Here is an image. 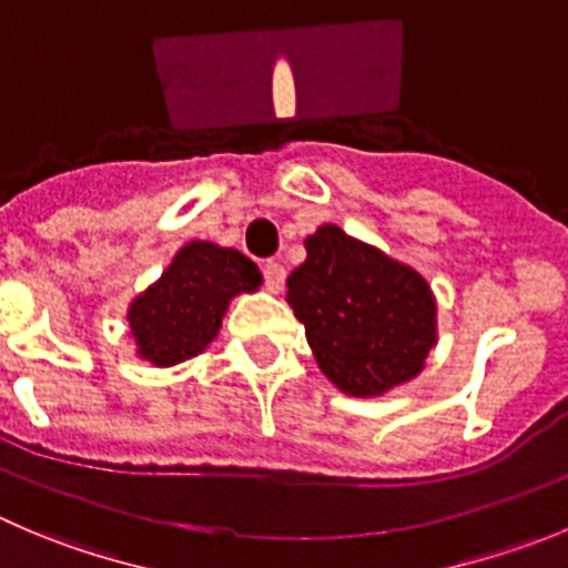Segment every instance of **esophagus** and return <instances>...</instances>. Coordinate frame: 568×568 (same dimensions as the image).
<instances>
[{
	"mask_svg": "<svg viewBox=\"0 0 568 568\" xmlns=\"http://www.w3.org/2000/svg\"><path fill=\"white\" fill-rule=\"evenodd\" d=\"M262 275H264V287H267L270 293H278V290L284 287L287 270H284V264H278V262H264Z\"/></svg>",
	"mask_w": 568,
	"mask_h": 568,
	"instance_id": "esophagus-1",
	"label": "esophagus"
}]
</instances>
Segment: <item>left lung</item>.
<instances>
[{
    "label": "left lung",
    "instance_id": "left-lung-1",
    "mask_svg": "<svg viewBox=\"0 0 568 568\" xmlns=\"http://www.w3.org/2000/svg\"><path fill=\"white\" fill-rule=\"evenodd\" d=\"M323 374L351 396H379L424 368L435 345V301L415 270L323 225L287 278Z\"/></svg>",
    "mask_w": 568,
    "mask_h": 568
}]
</instances>
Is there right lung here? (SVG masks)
I'll return each instance as SVG.
<instances>
[{"instance_id":"1","label":"right lung","mask_w":568,"mask_h":568,"mask_svg":"<svg viewBox=\"0 0 568 568\" xmlns=\"http://www.w3.org/2000/svg\"><path fill=\"white\" fill-rule=\"evenodd\" d=\"M258 284L262 273L240 251L189 242L128 312L139 354L159 368L197 356L217 337L229 301Z\"/></svg>"}]
</instances>
